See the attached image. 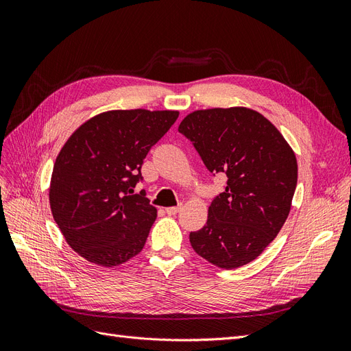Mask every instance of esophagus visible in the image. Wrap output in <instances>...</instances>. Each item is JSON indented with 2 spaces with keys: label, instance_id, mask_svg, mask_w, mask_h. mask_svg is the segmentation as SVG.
Masks as SVG:
<instances>
[{
  "label": "esophagus",
  "instance_id": "1",
  "mask_svg": "<svg viewBox=\"0 0 351 351\" xmlns=\"http://www.w3.org/2000/svg\"><path fill=\"white\" fill-rule=\"evenodd\" d=\"M180 209H182V205H178V206H169V208L165 209V212H167L168 215H176V214H178Z\"/></svg>",
  "mask_w": 351,
  "mask_h": 351
}]
</instances>
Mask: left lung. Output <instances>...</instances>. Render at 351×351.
Returning a JSON list of instances; mask_svg holds the SVG:
<instances>
[{
  "instance_id": "left-lung-1",
  "label": "left lung",
  "mask_w": 351,
  "mask_h": 351,
  "mask_svg": "<svg viewBox=\"0 0 351 351\" xmlns=\"http://www.w3.org/2000/svg\"><path fill=\"white\" fill-rule=\"evenodd\" d=\"M178 132L210 173L228 178L212 200L204 228L190 232V244L218 268L243 267L268 247L290 214L295 155L277 127L244 107L193 111Z\"/></svg>"
}]
</instances>
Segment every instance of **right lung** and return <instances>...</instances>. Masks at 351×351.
Masks as SVG:
<instances>
[{"instance_id":"obj_1","label":"right lung","mask_w":351,"mask_h":351,"mask_svg":"<svg viewBox=\"0 0 351 351\" xmlns=\"http://www.w3.org/2000/svg\"><path fill=\"white\" fill-rule=\"evenodd\" d=\"M178 111L115 110L92 117L61 147L51 176L49 205L69 246L101 267L139 253L156 219L141 168Z\"/></svg>"}]
</instances>
